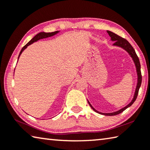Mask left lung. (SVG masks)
Masks as SVG:
<instances>
[{
	"label": "left lung",
	"instance_id": "obj_1",
	"mask_svg": "<svg viewBox=\"0 0 150 150\" xmlns=\"http://www.w3.org/2000/svg\"><path fill=\"white\" fill-rule=\"evenodd\" d=\"M107 31V33H108L109 35L111 37V41H115V43H113L112 45L120 47V48H122L124 50H125V51H127L128 54H129V55L131 57V58L132 59L134 62L136 69V73H137V76H138L137 85H136V90H135L134 95V98L132 99V100L131 101L130 103H128L127 106L123 107V108L119 110V111H115V112H109V113H104V112H99L98 111H97V110H96L95 109L93 108L92 105H91V103L88 100L89 105H90V107H91V109H92L95 112H98V113H99L101 115H106V116H114V115H119L120 113H121V112L124 111L125 109H127V108H128V107L132 105L134 103V102L136 101V98H137V96H138L139 89H140L141 83H142V74H141V70H140V60H139V59H138V57L137 56V54H136V53L135 50L134 49L132 46L130 44L129 42H128L127 40V39L121 38V37L119 36L118 35H117V34H115V33L112 32V31Z\"/></svg>",
	"mask_w": 150,
	"mask_h": 150
}]
</instances>
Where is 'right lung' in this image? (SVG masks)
Segmentation results:
<instances>
[{"label": "right lung", "instance_id": "obj_1", "mask_svg": "<svg viewBox=\"0 0 150 150\" xmlns=\"http://www.w3.org/2000/svg\"><path fill=\"white\" fill-rule=\"evenodd\" d=\"M59 32V31H54V32H51V33H45V32H40L38 34H37L35 36H34L33 38L31 39V40L28 42V43L25 45L23 47L21 50V51L19 54V56H18V59H19V57L21 55V54L22 53V52L24 51V50L27 48L28 46L30 45L31 44H32L34 42H36L38 41L39 39H44V38H49V37H52L54 35H56L57 33H58Z\"/></svg>", "mask_w": 150, "mask_h": 150}]
</instances>
